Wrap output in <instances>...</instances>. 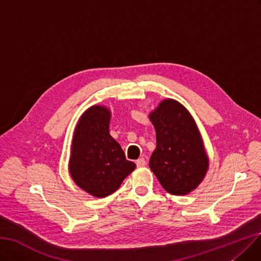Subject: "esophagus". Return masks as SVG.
Returning a JSON list of instances; mask_svg holds the SVG:
<instances>
[{
  "label": "esophagus",
  "mask_w": 261,
  "mask_h": 261,
  "mask_svg": "<svg viewBox=\"0 0 261 261\" xmlns=\"http://www.w3.org/2000/svg\"><path fill=\"white\" fill-rule=\"evenodd\" d=\"M136 165H137V167H144V166H145V160H144L143 158L137 160Z\"/></svg>",
  "instance_id": "esophagus-1"
}]
</instances>
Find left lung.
<instances>
[{
	"mask_svg": "<svg viewBox=\"0 0 261 261\" xmlns=\"http://www.w3.org/2000/svg\"><path fill=\"white\" fill-rule=\"evenodd\" d=\"M156 149L150 168L166 192L186 195L199 185L209 160L191 113L180 102L165 99L151 114Z\"/></svg>",
	"mask_w": 261,
	"mask_h": 261,
	"instance_id": "8db88e82",
	"label": "left lung"
}]
</instances>
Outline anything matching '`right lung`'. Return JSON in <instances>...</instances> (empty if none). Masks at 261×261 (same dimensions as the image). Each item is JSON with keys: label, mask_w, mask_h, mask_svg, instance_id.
I'll return each mask as SVG.
<instances>
[{"label": "right lung", "mask_w": 261, "mask_h": 261, "mask_svg": "<svg viewBox=\"0 0 261 261\" xmlns=\"http://www.w3.org/2000/svg\"><path fill=\"white\" fill-rule=\"evenodd\" d=\"M110 111L93 106L82 114L71 143L69 172L87 193L102 198L116 192L136 168L109 134Z\"/></svg>", "instance_id": "add662e5"}]
</instances>
